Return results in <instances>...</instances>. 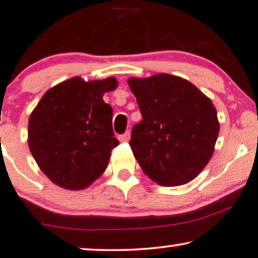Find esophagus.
<instances>
[{
    "instance_id": "1",
    "label": "esophagus",
    "mask_w": 258,
    "mask_h": 258,
    "mask_svg": "<svg viewBox=\"0 0 258 258\" xmlns=\"http://www.w3.org/2000/svg\"><path fill=\"white\" fill-rule=\"evenodd\" d=\"M130 140V132H126L123 134V135L120 136V141L121 142H128Z\"/></svg>"
}]
</instances>
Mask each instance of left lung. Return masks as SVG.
I'll use <instances>...</instances> for the list:
<instances>
[{
    "label": "left lung",
    "instance_id": "1",
    "mask_svg": "<svg viewBox=\"0 0 258 258\" xmlns=\"http://www.w3.org/2000/svg\"><path fill=\"white\" fill-rule=\"evenodd\" d=\"M128 85L143 117L130 140L143 172L162 186L193 180L211 160L220 132L211 99L167 73L130 78Z\"/></svg>",
    "mask_w": 258,
    "mask_h": 258
}]
</instances>
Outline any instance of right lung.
I'll return each mask as SVG.
<instances>
[{
	"mask_svg": "<svg viewBox=\"0 0 258 258\" xmlns=\"http://www.w3.org/2000/svg\"><path fill=\"white\" fill-rule=\"evenodd\" d=\"M117 80L85 81L74 77L43 95L29 117L28 144L37 165L55 185L85 189L108 166L114 137L113 109L103 94Z\"/></svg>",
	"mask_w": 258,
	"mask_h": 258,
	"instance_id": "obj_1",
	"label": "right lung"
}]
</instances>
